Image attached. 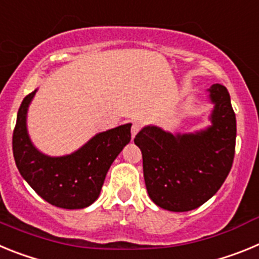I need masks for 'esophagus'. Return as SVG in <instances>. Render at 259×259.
<instances>
[{"label":"esophagus","mask_w":259,"mask_h":259,"mask_svg":"<svg viewBox=\"0 0 259 259\" xmlns=\"http://www.w3.org/2000/svg\"><path fill=\"white\" fill-rule=\"evenodd\" d=\"M140 128H141L140 123H137V122H134V123H132V127H131V135H132V139H134V137L136 136L137 132L140 131Z\"/></svg>","instance_id":"34e87169"}]
</instances>
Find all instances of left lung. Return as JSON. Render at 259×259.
I'll return each instance as SVG.
<instances>
[{"label":"left lung","mask_w":259,"mask_h":259,"mask_svg":"<svg viewBox=\"0 0 259 259\" xmlns=\"http://www.w3.org/2000/svg\"><path fill=\"white\" fill-rule=\"evenodd\" d=\"M209 97L215 106L206 130L172 135L148 125L135 137L143 153L149 197L162 209L178 212L197 209L219 191L230 174L236 116L226 87L211 85Z\"/></svg>","instance_id":"8db88e82"}]
</instances>
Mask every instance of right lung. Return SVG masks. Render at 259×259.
I'll list each match as a JSON object with an SVG mask.
<instances>
[{"label": "right lung", "mask_w": 259, "mask_h": 259, "mask_svg": "<svg viewBox=\"0 0 259 259\" xmlns=\"http://www.w3.org/2000/svg\"><path fill=\"white\" fill-rule=\"evenodd\" d=\"M35 93L23 100L13 132L18 170L47 202L62 209H84L100 196L110 166L131 140L132 124L97 134L72 154L49 157L36 149L27 134V110Z\"/></svg>", "instance_id": "1"}]
</instances>
